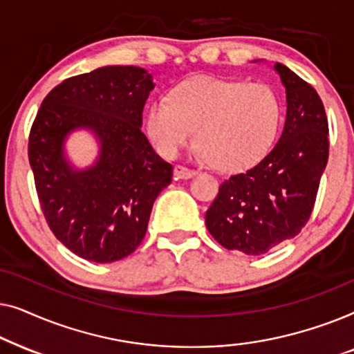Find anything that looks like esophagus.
Returning a JSON list of instances; mask_svg holds the SVG:
<instances>
[{
  "label": "esophagus",
  "instance_id": "esophagus-1",
  "mask_svg": "<svg viewBox=\"0 0 354 354\" xmlns=\"http://www.w3.org/2000/svg\"><path fill=\"white\" fill-rule=\"evenodd\" d=\"M174 174H176L177 178H183V180H187V178L195 177L196 171H193V169H188L185 166H176V169H174Z\"/></svg>",
  "mask_w": 354,
  "mask_h": 354
}]
</instances>
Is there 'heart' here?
Here are the masks:
<instances>
[{
  "label": "heart",
  "instance_id": "1",
  "mask_svg": "<svg viewBox=\"0 0 354 354\" xmlns=\"http://www.w3.org/2000/svg\"><path fill=\"white\" fill-rule=\"evenodd\" d=\"M282 122L279 95L266 84L195 77L148 108L147 132L164 158L196 143L225 172L245 171L270 151Z\"/></svg>",
  "mask_w": 354,
  "mask_h": 354
}]
</instances>
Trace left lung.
<instances>
[{
    "mask_svg": "<svg viewBox=\"0 0 354 354\" xmlns=\"http://www.w3.org/2000/svg\"><path fill=\"white\" fill-rule=\"evenodd\" d=\"M287 93L279 142L248 171L230 176L206 211V227L227 250L258 256L297 236L311 217L328 159V122L308 82L275 62Z\"/></svg>",
    "mask_w": 354,
    "mask_h": 354,
    "instance_id": "8db88e82",
    "label": "left lung"
}]
</instances>
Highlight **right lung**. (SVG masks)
<instances>
[{
  "label": "right lung",
  "instance_id": "add662e5",
  "mask_svg": "<svg viewBox=\"0 0 354 354\" xmlns=\"http://www.w3.org/2000/svg\"><path fill=\"white\" fill-rule=\"evenodd\" d=\"M153 88L142 67H100L55 86L32 124L28 162L43 216L56 239L86 261L132 254L154 200L172 182L174 167L140 130ZM75 128L91 129L100 142L99 159L85 171L64 156L65 137Z\"/></svg>",
  "mask_w": 354,
  "mask_h": 354
}]
</instances>
